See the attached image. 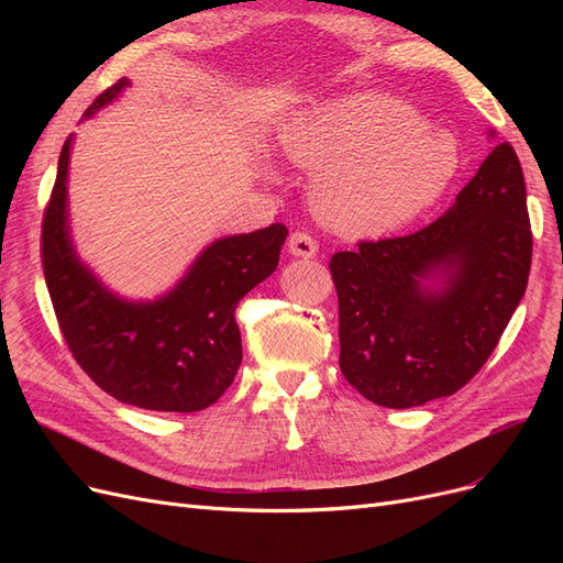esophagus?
Here are the masks:
<instances>
[{"instance_id": "obj_1", "label": "esophagus", "mask_w": 563, "mask_h": 563, "mask_svg": "<svg viewBox=\"0 0 563 563\" xmlns=\"http://www.w3.org/2000/svg\"><path fill=\"white\" fill-rule=\"evenodd\" d=\"M288 253H291L294 258H314L317 242L308 232H294L288 236Z\"/></svg>"}]
</instances>
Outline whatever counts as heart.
I'll use <instances>...</instances> for the list:
<instances>
[{
  "instance_id": "b5f03b06",
  "label": "heart",
  "mask_w": 563,
  "mask_h": 563,
  "mask_svg": "<svg viewBox=\"0 0 563 563\" xmlns=\"http://www.w3.org/2000/svg\"><path fill=\"white\" fill-rule=\"evenodd\" d=\"M284 155L314 174L310 201L323 225L345 236H380L411 223L457 176L451 133L428 124L406 100L360 91L296 114L282 139ZM258 172L277 183L265 155Z\"/></svg>"
}]
</instances>
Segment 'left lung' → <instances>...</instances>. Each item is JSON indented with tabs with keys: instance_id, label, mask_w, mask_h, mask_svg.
Returning a JSON list of instances; mask_svg holds the SVG:
<instances>
[{
	"instance_id": "left-lung-1",
	"label": "left lung",
	"mask_w": 563,
	"mask_h": 563,
	"mask_svg": "<svg viewBox=\"0 0 563 563\" xmlns=\"http://www.w3.org/2000/svg\"><path fill=\"white\" fill-rule=\"evenodd\" d=\"M531 251L521 164L498 143L432 225L331 258L347 383L385 408L451 397L496 350Z\"/></svg>"
}]
</instances>
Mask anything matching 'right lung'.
I'll list each match as a JSON object with an SVG mask.
<instances>
[{"label": "right lung", "mask_w": 563, "mask_h": 563, "mask_svg": "<svg viewBox=\"0 0 563 563\" xmlns=\"http://www.w3.org/2000/svg\"><path fill=\"white\" fill-rule=\"evenodd\" d=\"M131 87L124 77L84 112L91 119ZM75 133L58 157L42 225L51 302L77 364L110 397L147 411L195 413L216 404L242 364L234 308L277 269L288 230L279 223L218 236L155 298H126L81 261L70 223Z\"/></svg>", "instance_id": "obj_1"}]
</instances>
